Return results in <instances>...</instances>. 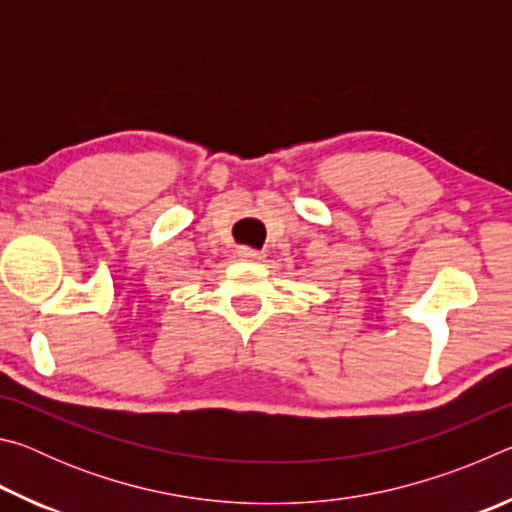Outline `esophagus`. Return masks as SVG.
I'll return each instance as SVG.
<instances>
[{
    "mask_svg": "<svg viewBox=\"0 0 512 512\" xmlns=\"http://www.w3.org/2000/svg\"><path fill=\"white\" fill-rule=\"evenodd\" d=\"M237 255H239L241 259H248V262H259V259L264 257L262 250H255V248H248V246H241V248L237 250Z\"/></svg>",
    "mask_w": 512,
    "mask_h": 512,
    "instance_id": "obj_1",
    "label": "esophagus"
}]
</instances>
